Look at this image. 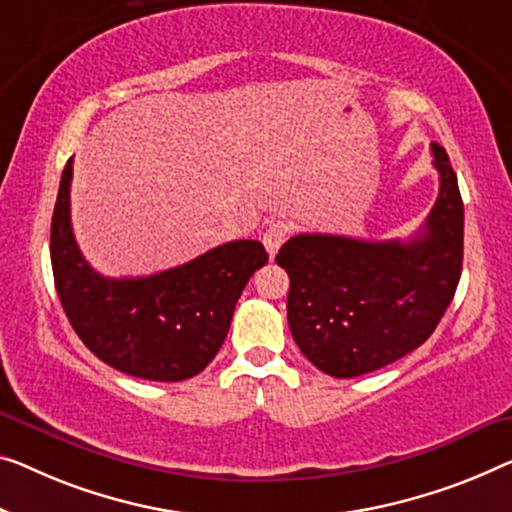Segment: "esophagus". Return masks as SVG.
<instances>
[{
	"label": "esophagus",
	"instance_id": "34e87169",
	"mask_svg": "<svg viewBox=\"0 0 512 512\" xmlns=\"http://www.w3.org/2000/svg\"><path fill=\"white\" fill-rule=\"evenodd\" d=\"M287 236H289V223H285V220H273V223L266 227V232L262 236L266 253H269L271 257H276L282 243L287 241Z\"/></svg>",
	"mask_w": 512,
	"mask_h": 512
}]
</instances>
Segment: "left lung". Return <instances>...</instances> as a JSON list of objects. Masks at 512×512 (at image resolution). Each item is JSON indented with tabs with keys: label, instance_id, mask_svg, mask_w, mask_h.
<instances>
[{
	"label": "left lung",
	"instance_id": "left-lung-1",
	"mask_svg": "<svg viewBox=\"0 0 512 512\" xmlns=\"http://www.w3.org/2000/svg\"><path fill=\"white\" fill-rule=\"evenodd\" d=\"M439 197L409 241L296 234L280 248L287 322L305 358L349 379L414 352L437 329L462 273L464 204L444 147L432 142Z\"/></svg>",
	"mask_w": 512,
	"mask_h": 512
}]
</instances>
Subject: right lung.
Segmentation results:
<instances>
[{
    "instance_id": "obj_1",
    "label": "right lung",
    "mask_w": 512,
    "mask_h": 512,
    "mask_svg": "<svg viewBox=\"0 0 512 512\" xmlns=\"http://www.w3.org/2000/svg\"><path fill=\"white\" fill-rule=\"evenodd\" d=\"M73 158L61 172L50 227L55 287L68 322L110 368L183 381L213 361L250 276L269 262L259 241H230L144 278H105L82 257L71 227Z\"/></svg>"
}]
</instances>
